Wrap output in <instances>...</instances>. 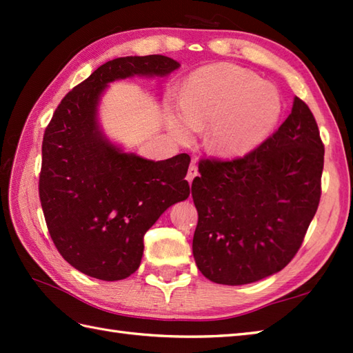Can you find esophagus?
Returning <instances> with one entry per match:
<instances>
[{
  "instance_id": "1",
  "label": "esophagus",
  "mask_w": 353,
  "mask_h": 353,
  "mask_svg": "<svg viewBox=\"0 0 353 353\" xmlns=\"http://www.w3.org/2000/svg\"><path fill=\"white\" fill-rule=\"evenodd\" d=\"M199 176V170H197V165L196 163H191L190 168H188V174H186V179H188V182L191 183L194 179Z\"/></svg>"
}]
</instances>
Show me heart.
I'll return each instance as SVG.
<instances>
[{
    "instance_id": "obj_1",
    "label": "heart",
    "mask_w": 353,
    "mask_h": 353,
    "mask_svg": "<svg viewBox=\"0 0 353 353\" xmlns=\"http://www.w3.org/2000/svg\"><path fill=\"white\" fill-rule=\"evenodd\" d=\"M183 110L170 115L172 133L188 139L196 129L211 127L208 144L220 156L252 152L273 130L282 112L277 89L256 74L230 63L196 71L186 83Z\"/></svg>"
}]
</instances>
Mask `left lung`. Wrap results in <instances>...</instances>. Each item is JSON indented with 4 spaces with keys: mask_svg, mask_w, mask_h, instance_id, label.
Returning a JSON list of instances; mask_svg holds the SVG:
<instances>
[{
    "mask_svg": "<svg viewBox=\"0 0 353 353\" xmlns=\"http://www.w3.org/2000/svg\"><path fill=\"white\" fill-rule=\"evenodd\" d=\"M325 145L308 104L243 157L199 162L192 253L209 281L244 285L281 272L301 249L321 196Z\"/></svg>",
    "mask_w": 353,
    "mask_h": 353,
    "instance_id": "8db88e82",
    "label": "left lung"
}]
</instances>
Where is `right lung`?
<instances>
[{"mask_svg":"<svg viewBox=\"0 0 353 353\" xmlns=\"http://www.w3.org/2000/svg\"><path fill=\"white\" fill-rule=\"evenodd\" d=\"M179 63L161 54L109 61L63 97L43 133L39 199L56 249L95 279L121 281L138 270L144 235L163 211L188 199L190 156L147 161L112 145L97 124L108 83L167 76Z\"/></svg>","mask_w":353,"mask_h":353,"instance_id":"add662e5","label":"right lung"}]
</instances>
